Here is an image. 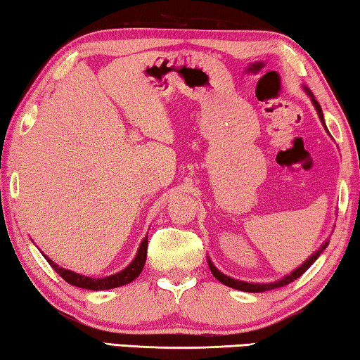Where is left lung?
I'll return each instance as SVG.
<instances>
[{
    "mask_svg": "<svg viewBox=\"0 0 360 360\" xmlns=\"http://www.w3.org/2000/svg\"><path fill=\"white\" fill-rule=\"evenodd\" d=\"M309 96H311V100H313V105H314V108H316V111H318V114H319V117H321V120L324 122V117H322V109H321V106H319V103L314 100V96L309 94ZM327 248V243L324 246H322L319 251H316V254H313L311 257H309L307 262H304V264L302 265V266H298L295 271H292L289 276H285V278H283L281 281H278V283H270V284H252V283H245V281H238V279H233V278H230V276H227V275H224V273H221L217 270V268L211 264V260H208V264H210V270H211V273L212 275H214V278L216 279H219V281H221L222 284H225V285H229V288H233V289H238V290H245V292H265V290H271V289H276V288H281V285H285V284H289V283H292L294 281V279H297V278H300L304 271L308 270L309 266H311L313 264H314V260L319 257L321 255V252L324 251V249Z\"/></svg>",
    "mask_w": 360,
    "mask_h": 360,
    "instance_id": "obj_1",
    "label": "left lung"
}]
</instances>
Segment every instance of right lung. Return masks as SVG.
<instances>
[{
	"instance_id": "right-lung-1",
	"label": "right lung",
	"mask_w": 360,
	"mask_h": 360,
	"mask_svg": "<svg viewBox=\"0 0 360 360\" xmlns=\"http://www.w3.org/2000/svg\"><path fill=\"white\" fill-rule=\"evenodd\" d=\"M146 255H148V236H146V238L141 241V246H139V249H138L135 260H133L131 264L125 268V270L115 273V275L106 276V278H98V279L82 276V275H79V273L65 270V268L53 264L52 260H49L47 257L46 259L49 264H51L53 270H56L68 284L77 285V288L89 289V290H106V289H112V288H119V285L129 284L133 281V279L138 278V275L143 271V266L146 264Z\"/></svg>"
}]
</instances>
